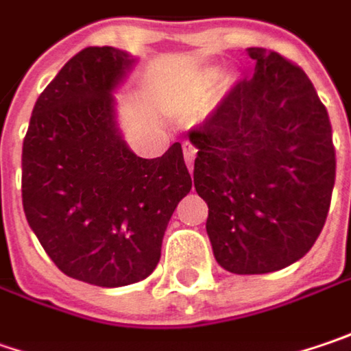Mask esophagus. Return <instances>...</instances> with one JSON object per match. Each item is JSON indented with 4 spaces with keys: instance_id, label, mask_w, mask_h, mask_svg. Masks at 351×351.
Here are the masks:
<instances>
[{
    "instance_id": "1",
    "label": "esophagus",
    "mask_w": 351,
    "mask_h": 351,
    "mask_svg": "<svg viewBox=\"0 0 351 351\" xmlns=\"http://www.w3.org/2000/svg\"><path fill=\"white\" fill-rule=\"evenodd\" d=\"M195 154H197V148H195L191 142H184V158H185V164H187V167H189V171H191V167H193Z\"/></svg>"
}]
</instances>
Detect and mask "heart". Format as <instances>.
Segmentation results:
<instances>
[{"label":"heart","mask_w":351,"mask_h":351,"mask_svg":"<svg viewBox=\"0 0 351 351\" xmlns=\"http://www.w3.org/2000/svg\"><path fill=\"white\" fill-rule=\"evenodd\" d=\"M221 71L219 69H205L202 75L197 77V80L191 84L187 97H185V104L187 106H195L199 104L202 100L207 98V95L215 88V84L219 82Z\"/></svg>","instance_id":"1"}]
</instances>
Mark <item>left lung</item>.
Here are the masks:
<instances>
[{"label": "left lung", "instance_id": "obj_1", "mask_svg": "<svg viewBox=\"0 0 351 351\" xmlns=\"http://www.w3.org/2000/svg\"><path fill=\"white\" fill-rule=\"evenodd\" d=\"M254 75L199 128L193 184L209 207L215 261L235 274L280 271L312 249L336 180L328 110L306 73L263 47L247 49Z\"/></svg>", "mask_w": 351, "mask_h": 351}]
</instances>
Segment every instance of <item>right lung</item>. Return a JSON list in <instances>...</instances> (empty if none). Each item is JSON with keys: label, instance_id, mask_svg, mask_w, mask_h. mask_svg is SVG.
I'll list each match as a JSON object with an SVG mask.
<instances>
[{"label": "right lung", "instance_id": "obj_1", "mask_svg": "<svg viewBox=\"0 0 351 351\" xmlns=\"http://www.w3.org/2000/svg\"><path fill=\"white\" fill-rule=\"evenodd\" d=\"M134 57L77 53L37 98L21 156L27 223L66 276L126 287L149 276L178 203L191 189L182 144L138 158L116 126L118 84Z\"/></svg>", "mask_w": 351, "mask_h": 351}]
</instances>
